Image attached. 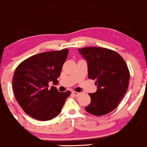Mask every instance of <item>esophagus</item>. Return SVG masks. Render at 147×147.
Returning <instances> with one entry per match:
<instances>
[{"label":"esophagus","mask_w":147,"mask_h":147,"mask_svg":"<svg viewBox=\"0 0 147 147\" xmlns=\"http://www.w3.org/2000/svg\"><path fill=\"white\" fill-rule=\"evenodd\" d=\"M72 94L75 96V97H79V96L81 95V92H75V91H73V92H72Z\"/></svg>","instance_id":"34e87169"}]
</instances>
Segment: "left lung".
Returning <instances> with one entry per match:
<instances>
[{
	"label": "left lung",
	"instance_id": "obj_1",
	"mask_svg": "<svg viewBox=\"0 0 147 147\" xmlns=\"http://www.w3.org/2000/svg\"><path fill=\"white\" fill-rule=\"evenodd\" d=\"M87 61L88 78L95 80L97 90L89 93L91 102L85 110L96 116L116 109L129 86L130 72L125 61L117 52L98 47L78 49Z\"/></svg>",
	"mask_w": 147,
	"mask_h": 147
}]
</instances>
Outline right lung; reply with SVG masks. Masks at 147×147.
<instances>
[{
    "mask_svg": "<svg viewBox=\"0 0 147 147\" xmlns=\"http://www.w3.org/2000/svg\"><path fill=\"white\" fill-rule=\"evenodd\" d=\"M68 49L37 54L21 62L15 70L13 91L25 113L41 121L53 119L60 113L70 91L60 92L49 83H58Z\"/></svg>",
    "mask_w": 147,
    "mask_h": 147,
    "instance_id": "right-lung-1",
    "label": "right lung"
}]
</instances>
